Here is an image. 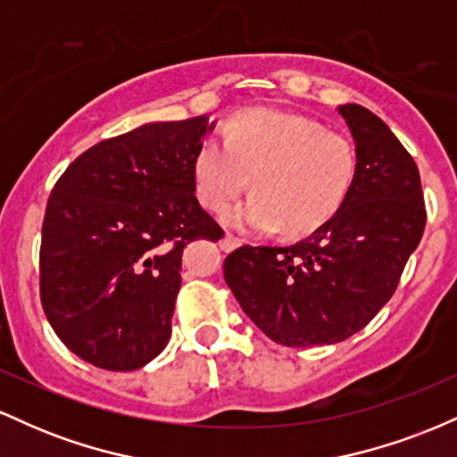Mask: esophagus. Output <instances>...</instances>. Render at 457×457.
Masks as SVG:
<instances>
[{
    "label": "esophagus",
    "mask_w": 457,
    "mask_h": 457,
    "mask_svg": "<svg viewBox=\"0 0 457 457\" xmlns=\"http://www.w3.org/2000/svg\"><path fill=\"white\" fill-rule=\"evenodd\" d=\"M240 245H243V240L234 234H225L221 238V243H219V246H221L223 251H234V249H238Z\"/></svg>",
    "instance_id": "obj_1"
}]
</instances>
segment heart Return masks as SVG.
<instances>
[{
    "instance_id": "heart-1",
    "label": "heart",
    "mask_w": 457,
    "mask_h": 457,
    "mask_svg": "<svg viewBox=\"0 0 457 457\" xmlns=\"http://www.w3.org/2000/svg\"><path fill=\"white\" fill-rule=\"evenodd\" d=\"M359 174V154L344 135L316 120L277 109H245L206 137L193 159L199 202L214 212L234 204L253 180L255 195L225 221L255 232L305 236L337 214Z\"/></svg>"
}]
</instances>
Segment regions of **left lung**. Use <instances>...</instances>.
<instances>
[{"mask_svg": "<svg viewBox=\"0 0 457 457\" xmlns=\"http://www.w3.org/2000/svg\"><path fill=\"white\" fill-rule=\"evenodd\" d=\"M359 154L344 206L305 240L243 245L223 275L243 312L290 348L337 344L359 333L395 292L426 229L417 162L389 127L361 104H342Z\"/></svg>", "mask_w": 457, "mask_h": 457, "instance_id": "left-lung-1", "label": "left lung"}]
</instances>
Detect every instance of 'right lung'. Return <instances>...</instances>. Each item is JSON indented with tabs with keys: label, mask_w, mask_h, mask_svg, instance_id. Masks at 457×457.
I'll use <instances>...</instances> for the list:
<instances>
[{
	"label": "right lung",
	"mask_w": 457,
	"mask_h": 457,
	"mask_svg": "<svg viewBox=\"0 0 457 457\" xmlns=\"http://www.w3.org/2000/svg\"><path fill=\"white\" fill-rule=\"evenodd\" d=\"M206 115L152 122L79 154L46 202L40 301L71 353L109 371L150 363L171 337L182 249L219 240L193 159Z\"/></svg>",
	"instance_id": "obj_1"
}]
</instances>
